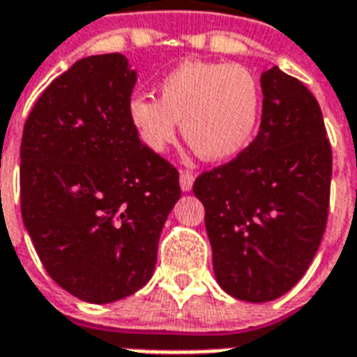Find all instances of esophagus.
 Returning a JSON list of instances; mask_svg holds the SVG:
<instances>
[{
    "label": "esophagus",
    "instance_id": "esophagus-1",
    "mask_svg": "<svg viewBox=\"0 0 357 357\" xmlns=\"http://www.w3.org/2000/svg\"><path fill=\"white\" fill-rule=\"evenodd\" d=\"M192 183H195V176L190 172H181L179 174V185H181V190L183 192H189L190 189H192Z\"/></svg>",
    "mask_w": 357,
    "mask_h": 357
}]
</instances>
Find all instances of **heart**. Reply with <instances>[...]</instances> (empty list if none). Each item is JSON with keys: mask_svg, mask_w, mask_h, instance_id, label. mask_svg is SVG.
<instances>
[{"mask_svg": "<svg viewBox=\"0 0 357 357\" xmlns=\"http://www.w3.org/2000/svg\"><path fill=\"white\" fill-rule=\"evenodd\" d=\"M159 100L137 94L129 100V122L153 151H165L178 135L206 161L237 155L259 122V85L238 64L185 61L159 81Z\"/></svg>", "mask_w": 357, "mask_h": 357, "instance_id": "b5f03b06", "label": "heart"}]
</instances>
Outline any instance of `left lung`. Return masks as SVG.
<instances>
[{"instance_id":"obj_1","label":"left lung","mask_w":357,"mask_h":357,"mask_svg":"<svg viewBox=\"0 0 357 357\" xmlns=\"http://www.w3.org/2000/svg\"><path fill=\"white\" fill-rule=\"evenodd\" d=\"M259 133L234 161L204 172L195 196L218 285L244 302H271L298 283L326 228L332 148L315 96L272 66L261 74Z\"/></svg>"}]
</instances>
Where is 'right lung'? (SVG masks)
<instances>
[{
  "instance_id": "add662e5",
  "label": "right lung",
  "mask_w": 357,
  "mask_h": 357,
  "mask_svg": "<svg viewBox=\"0 0 357 357\" xmlns=\"http://www.w3.org/2000/svg\"><path fill=\"white\" fill-rule=\"evenodd\" d=\"M135 83L122 53L81 59L42 92L22 135L25 229L53 282L91 304L144 287L181 196L178 170L129 122Z\"/></svg>"
}]
</instances>
